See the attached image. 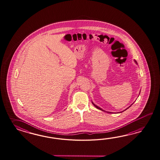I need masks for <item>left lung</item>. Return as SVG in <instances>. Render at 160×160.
I'll list each match as a JSON object with an SVG mask.
<instances>
[{"mask_svg": "<svg viewBox=\"0 0 160 160\" xmlns=\"http://www.w3.org/2000/svg\"><path fill=\"white\" fill-rule=\"evenodd\" d=\"M134 62H136V64H137L138 65V64H137V62L135 60H134ZM140 93H139V95H140ZM92 104H93V105L95 106V107L96 108H98V109H100V110H101V111H104V112H107V113H121V112H124V111H125V110H127V109H128V108H129V107H131V106L132 105V104H133V103L132 104H131L129 107H128L127 109H125V110H124V111H121V112H108V111H104V110H103L102 108H100V107H98V105H96L92 101Z\"/></svg>", "mask_w": 160, "mask_h": 160, "instance_id": "8db88e82", "label": "left lung"}]
</instances>
